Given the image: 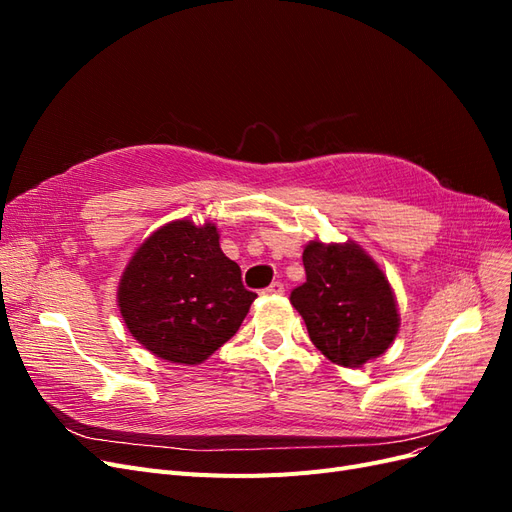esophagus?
Listing matches in <instances>:
<instances>
[{"label": "esophagus", "instance_id": "obj_1", "mask_svg": "<svg viewBox=\"0 0 512 512\" xmlns=\"http://www.w3.org/2000/svg\"><path fill=\"white\" fill-rule=\"evenodd\" d=\"M262 294H265V297H277V294H284V284L282 282H273L271 286H267L265 290H262Z\"/></svg>", "mask_w": 512, "mask_h": 512}]
</instances>
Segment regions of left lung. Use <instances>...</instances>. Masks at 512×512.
Segmentation results:
<instances>
[{"mask_svg": "<svg viewBox=\"0 0 512 512\" xmlns=\"http://www.w3.org/2000/svg\"><path fill=\"white\" fill-rule=\"evenodd\" d=\"M307 280L290 292L314 346L329 361L359 367L393 344L399 314L384 273L359 245L312 241L303 252Z\"/></svg>", "mask_w": 512, "mask_h": 512, "instance_id": "obj_1", "label": "left lung"}]
</instances>
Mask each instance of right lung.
<instances>
[{"label": "right lung", "mask_w": 512, "mask_h": 512, "mask_svg": "<svg viewBox=\"0 0 512 512\" xmlns=\"http://www.w3.org/2000/svg\"><path fill=\"white\" fill-rule=\"evenodd\" d=\"M117 297L138 344L164 361L196 365L239 331L256 292L220 250L218 228L179 220L138 247Z\"/></svg>", "instance_id": "right-lung-1"}]
</instances>
